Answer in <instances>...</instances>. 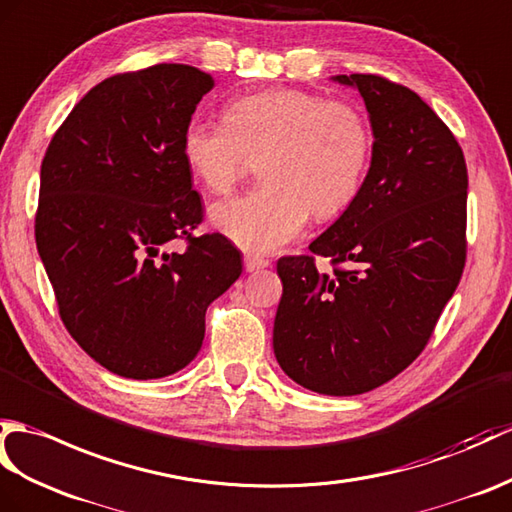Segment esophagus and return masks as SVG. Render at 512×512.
<instances>
[{
	"mask_svg": "<svg viewBox=\"0 0 512 512\" xmlns=\"http://www.w3.org/2000/svg\"><path fill=\"white\" fill-rule=\"evenodd\" d=\"M268 266H270V261H268L266 257L253 255V253H246V255H244V268H246L248 272H255V270L268 268Z\"/></svg>",
	"mask_w": 512,
	"mask_h": 512,
	"instance_id": "esophagus-1",
	"label": "esophagus"
}]
</instances>
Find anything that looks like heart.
I'll return each instance as SVG.
<instances>
[{
	"mask_svg": "<svg viewBox=\"0 0 512 512\" xmlns=\"http://www.w3.org/2000/svg\"><path fill=\"white\" fill-rule=\"evenodd\" d=\"M183 157L211 194L224 196L259 163L264 187L220 202L211 220L246 251L268 253L296 240L316 218H334L362 189L373 128L358 104L303 89L233 98L224 122L189 120Z\"/></svg>",
	"mask_w": 512,
	"mask_h": 512,
	"instance_id": "1",
	"label": "heart"
}]
</instances>
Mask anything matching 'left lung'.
Instances as JSON below:
<instances>
[{
	"label": "left lung",
	"instance_id": "obj_1",
	"mask_svg": "<svg viewBox=\"0 0 512 512\" xmlns=\"http://www.w3.org/2000/svg\"><path fill=\"white\" fill-rule=\"evenodd\" d=\"M336 80L371 113V170L310 253L277 261L272 347L296 384L349 397L390 382L430 342L465 270L469 176L454 133L412 89L375 74Z\"/></svg>",
	"mask_w": 512,
	"mask_h": 512
}]
</instances>
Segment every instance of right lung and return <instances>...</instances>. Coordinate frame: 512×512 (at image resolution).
Segmentation results:
<instances>
[{
	"mask_svg": "<svg viewBox=\"0 0 512 512\" xmlns=\"http://www.w3.org/2000/svg\"><path fill=\"white\" fill-rule=\"evenodd\" d=\"M213 80L159 63L95 85L58 126L41 163L34 237L63 325L111 373L181 371L205 338L207 307L242 275L205 220L183 128ZM184 251L170 254L176 240Z\"/></svg>",
	"mask_w": 512,
	"mask_h": 512,
	"instance_id": "add662e5",
	"label": "right lung"
}]
</instances>
